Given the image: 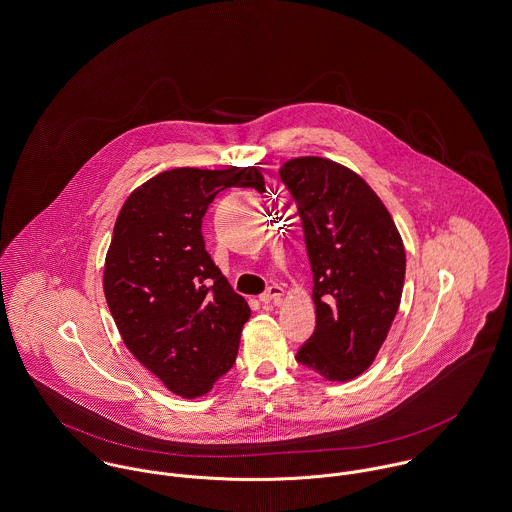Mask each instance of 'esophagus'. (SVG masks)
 Here are the masks:
<instances>
[{"label":"esophagus","mask_w":512,"mask_h":512,"mask_svg":"<svg viewBox=\"0 0 512 512\" xmlns=\"http://www.w3.org/2000/svg\"><path fill=\"white\" fill-rule=\"evenodd\" d=\"M283 286H279V284H273V286H269L261 296H259V300L263 302V304H271V302H279L281 298H283Z\"/></svg>","instance_id":"1"}]
</instances>
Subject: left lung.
<instances>
[{
	"mask_svg": "<svg viewBox=\"0 0 512 512\" xmlns=\"http://www.w3.org/2000/svg\"><path fill=\"white\" fill-rule=\"evenodd\" d=\"M314 275V334L296 361L328 381L361 375L379 353L402 296L406 253L379 196L355 172L322 157L284 163Z\"/></svg>",
	"mask_w": 512,
	"mask_h": 512,
	"instance_id": "1",
	"label": "left lung"
}]
</instances>
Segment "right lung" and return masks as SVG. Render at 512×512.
<instances>
[{
	"mask_svg": "<svg viewBox=\"0 0 512 512\" xmlns=\"http://www.w3.org/2000/svg\"><path fill=\"white\" fill-rule=\"evenodd\" d=\"M228 188L265 192L255 167L172 169L123 204L104 292L127 349L174 395H206L235 363L251 310L206 251L202 220Z\"/></svg>",
	"mask_w": 512,
	"mask_h": 512,
	"instance_id": "1",
	"label": "right lung"
}]
</instances>
